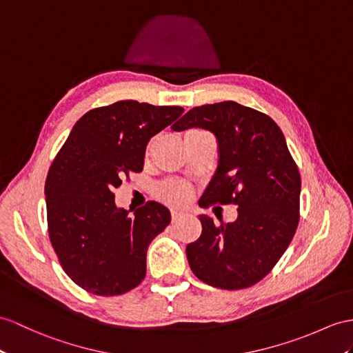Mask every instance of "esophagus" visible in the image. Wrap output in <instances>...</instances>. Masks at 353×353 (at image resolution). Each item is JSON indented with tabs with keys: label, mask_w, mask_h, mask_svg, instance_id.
Listing matches in <instances>:
<instances>
[{
	"label": "esophagus",
	"mask_w": 353,
	"mask_h": 353,
	"mask_svg": "<svg viewBox=\"0 0 353 353\" xmlns=\"http://www.w3.org/2000/svg\"><path fill=\"white\" fill-rule=\"evenodd\" d=\"M170 216H172V221H176V220H179L181 219L184 214L181 212V211H176V210H172V212H170Z\"/></svg>",
	"instance_id": "34e87169"
}]
</instances>
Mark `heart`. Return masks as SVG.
I'll return each instance as SVG.
<instances>
[{"label":"heart","mask_w":353,"mask_h":353,"mask_svg":"<svg viewBox=\"0 0 353 353\" xmlns=\"http://www.w3.org/2000/svg\"><path fill=\"white\" fill-rule=\"evenodd\" d=\"M197 133H203V130H199V128H192V130L185 132L184 137L197 134ZM156 194L161 202L179 208V206H184L193 199L194 192L193 188L184 181H179V179H166V181L160 183L156 187Z\"/></svg>","instance_id":"heart-1"}]
</instances>
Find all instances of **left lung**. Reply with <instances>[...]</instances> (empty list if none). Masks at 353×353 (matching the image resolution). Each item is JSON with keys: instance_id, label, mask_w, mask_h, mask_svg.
I'll list each match as a JSON object with an SVG mask.
<instances>
[{"instance_id": "left-lung-1", "label": "left lung", "mask_w": 353, "mask_h": 353, "mask_svg": "<svg viewBox=\"0 0 353 353\" xmlns=\"http://www.w3.org/2000/svg\"><path fill=\"white\" fill-rule=\"evenodd\" d=\"M216 134L220 161L199 205H236L234 223L201 216L202 234L187 245L194 276L219 289L259 283L285 254L299 223L301 175L280 127L235 101L193 108L172 127Z\"/></svg>"}]
</instances>
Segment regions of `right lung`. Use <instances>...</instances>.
Masks as SVG:
<instances>
[{
	"instance_id": "1",
	"label": "right lung",
	"mask_w": 353,
	"mask_h": 353,
	"mask_svg": "<svg viewBox=\"0 0 353 353\" xmlns=\"http://www.w3.org/2000/svg\"><path fill=\"white\" fill-rule=\"evenodd\" d=\"M183 112L136 100L91 109L50 165V244L64 272L90 294L123 295L145 279L148 245L170 223L169 210L150 201L130 216L115 206L114 190L142 172L148 141Z\"/></svg>"
}]
</instances>
